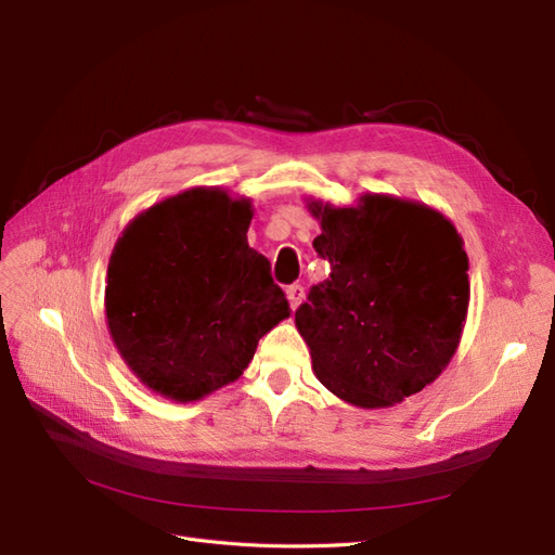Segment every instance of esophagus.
Masks as SVG:
<instances>
[{"mask_svg": "<svg viewBox=\"0 0 555 555\" xmlns=\"http://www.w3.org/2000/svg\"><path fill=\"white\" fill-rule=\"evenodd\" d=\"M287 298H289V306L296 310L300 304H304V298H306V289L300 287V284H292V287L287 289Z\"/></svg>", "mask_w": 555, "mask_h": 555, "instance_id": "1", "label": "esophagus"}]
</instances>
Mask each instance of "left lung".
Returning <instances> with one entry per match:
<instances>
[{"instance_id": "8db88e82", "label": "left lung", "mask_w": 555, "mask_h": 555, "mask_svg": "<svg viewBox=\"0 0 555 555\" xmlns=\"http://www.w3.org/2000/svg\"><path fill=\"white\" fill-rule=\"evenodd\" d=\"M328 280L296 310L317 379L357 408L418 393L456 354L469 282L463 238L416 201L363 194L359 206L310 201Z\"/></svg>"}]
</instances>
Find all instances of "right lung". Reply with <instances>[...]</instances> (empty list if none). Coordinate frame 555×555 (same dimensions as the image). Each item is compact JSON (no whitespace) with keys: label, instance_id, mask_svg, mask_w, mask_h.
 Returning a JSON list of instances; mask_svg holds the SVG:
<instances>
[{"label":"right lung","instance_id":"add662e5","mask_svg":"<svg viewBox=\"0 0 555 555\" xmlns=\"http://www.w3.org/2000/svg\"><path fill=\"white\" fill-rule=\"evenodd\" d=\"M249 198L194 188L164 198L117 238L108 261L111 338L147 389L201 400L238 379L289 317L271 263L247 245Z\"/></svg>","mask_w":555,"mask_h":555}]
</instances>
